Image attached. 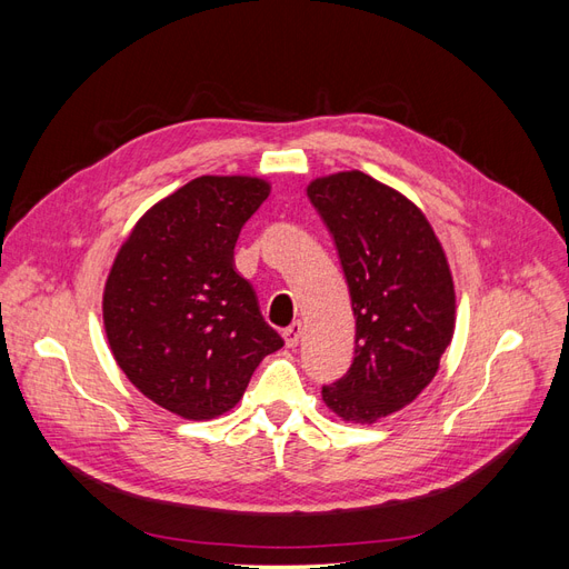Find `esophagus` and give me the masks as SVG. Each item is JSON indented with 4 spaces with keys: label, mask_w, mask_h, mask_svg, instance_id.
<instances>
[{
    "label": "esophagus",
    "mask_w": 569,
    "mask_h": 569,
    "mask_svg": "<svg viewBox=\"0 0 569 569\" xmlns=\"http://www.w3.org/2000/svg\"><path fill=\"white\" fill-rule=\"evenodd\" d=\"M301 335H303V325L299 320L291 322L289 327H284L282 330V337L287 341V347H297V343L301 341Z\"/></svg>",
    "instance_id": "obj_1"
}]
</instances>
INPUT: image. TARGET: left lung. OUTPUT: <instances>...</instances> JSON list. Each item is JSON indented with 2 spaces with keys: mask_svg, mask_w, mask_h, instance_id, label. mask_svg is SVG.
Wrapping results in <instances>:
<instances>
[{
  "mask_svg": "<svg viewBox=\"0 0 569 569\" xmlns=\"http://www.w3.org/2000/svg\"><path fill=\"white\" fill-rule=\"evenodd\" d=\"M308 199L332 237L356 318L351 368L322 385V401L343 420L375 422L439 370L456 318L449 263L416 206L360 170L311 182Z\"/></svg>",
  "mask_w": 569,
  "mask_h": 569,
  "instance_id": "8db88e82",
  "label": "left lung"
}]
</instances>
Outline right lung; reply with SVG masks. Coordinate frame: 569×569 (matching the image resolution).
<instances>
[{"instance_id": "obj_1", "label": "right lung", "mask_w": 569, "mask_h": 569, "mask_svg": "<svg viewBox=\"0 0 569 569\" xmlns=\"http://www.w3.org/2000/svg\"><path fill=\"white\" fill-rule=\"evenodd\" d=\"M268 194L256 178H197L147 211L116 256L104 289L113 358L180 418L222 416L284 343L234 270L239 232Z\"/></svg>"}]
</instances>
